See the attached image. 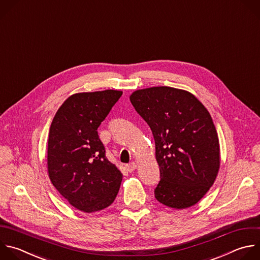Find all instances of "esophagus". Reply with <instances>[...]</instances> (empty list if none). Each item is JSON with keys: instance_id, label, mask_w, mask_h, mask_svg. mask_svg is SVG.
Here are the masks:
<instances>
[{"instance_id": "obj_1", "label": "esophagus", "mask_w": 260, "mask_h": 260, "mask_svg": "<svg viewBox=\"0 0 260 260\" xmlns=\"http://www.w3.org/2000/svg\"><path fill=\"white\" fill-rule=\"evenodd\" d=\"M136 167H137V164L135 162H131V163L126 164V166H125V168L128 172H133L136 169Z\"/></svg>"}]
</instances>
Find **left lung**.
<instances>
[{
    "label": "left lung",
    "mask_w": 260,
    "mask_h": 260,
    "mask_svg": "<svg viewBox=\"0 0 260 260\" xmlns=\"http://www.w3.org/2000/svg\"><path fill=\"white\" fill-rule=\"evenodd\" d=\"M129 100L154 137L161 178L155 198L176 209L195 205L213 185L220 165L208 110L193 94L170 86L135 91Z\"/></svg>",
    "instance_id": "obj_1"
}]
</instances>
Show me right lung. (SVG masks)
Wrapping results in <instances>:
<instances>
[{"instance_id":"add662e5","label":"right lung","mask_w":260,"mask_h":260,"mask_svg":"<svg viewBox=\"0 0 260 260\" xmlns=\"http://www.w3.org/2000/svg\"><path fill=\"white\" fill-rule=\"evenodd\" d=\"M121 91L77 93L67 98L50 126L47 164L51 183L76 209L95 212L110 206L122 181L98 136V127Z\"/></svg>"}]
</instances>
